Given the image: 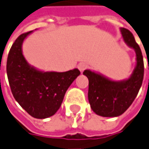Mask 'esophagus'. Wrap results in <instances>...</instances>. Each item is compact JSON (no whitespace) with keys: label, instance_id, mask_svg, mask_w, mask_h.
Wrapping results in <instances>:
<instances>
[{"label":"esophagus","instance_id":"obj_1","mask_svg":"<svg viewBox=\"0 0 149 149\" xmlns=\"http://www.w3.org/2000/svg\"><path fill=\"white\" fill-rule=\"evenodd\" d=\"M78 68H79V70L80 72H83L85 69L88 68V65H87L86 63H80V64H79Z\"/></svg>","mask_w":149,"mask_h":149}]
</instances>
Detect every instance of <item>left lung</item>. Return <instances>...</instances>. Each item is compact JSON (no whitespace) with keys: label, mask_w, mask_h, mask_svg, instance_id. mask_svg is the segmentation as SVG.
Returning a JSON list of instances; mask_svg holds the SVG:
<instances>
[{"label":"left lung","mask_w":149,"mask_h":149,"mask_svg":"<svg viewBox=\"0 0 149 149\" xmlns=\"http://www.w3.org/2000/svg\"><path fill=\"white\" fill-rule=\"evenodd\" d=\"M122 38L136 54V65L126 79L115 81L102 74L86 70L84 74L88 79V97L91 108L96 114L104 117L122 115L135 99L143 79V59L139 46L132 33L125 28L120 29Z\"/></svg>","instance_id":"8db88e82"}]
</instances>
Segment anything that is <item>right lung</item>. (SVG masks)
I'll list each match as a JSON object with an SVG mask.
<instances>
[{"label": "right lung", "mask_w": 149, "mask_h": 149, "mask_svg": "<svg viewBox=\"0 0 149 149\" xmlns=\"http://www.w3.org/2000/svg\"><path fill=\"white\" fill-rule=\"evenodd\" d=\"M32 33L21 34L12 45L7 58V76L18 103L34 118H48L58 111L68 88L80 72L78 69L45 72L30 65L23 55L22 45Z\"/></svg>", "instance_id": "obj_1"}]
</instances>
